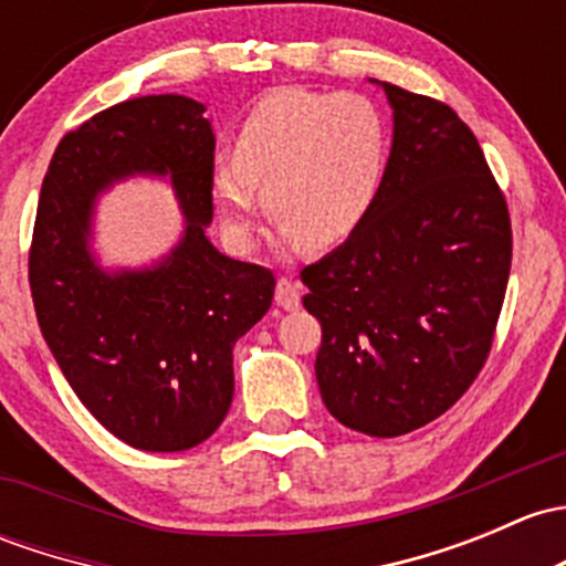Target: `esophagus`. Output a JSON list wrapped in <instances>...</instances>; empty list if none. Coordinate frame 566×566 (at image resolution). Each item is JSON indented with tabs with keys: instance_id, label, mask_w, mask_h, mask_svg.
I'll return each mask as SVG.
<instances>
[{
	"instance_id": "1",
	"label": "esophagus",
	"mask_w": 566,
	"mask_h": 566,
	"mask_svg": "<svg viewBox=\"0 0 566 566\" xmlns=\"http://www.w3.org/2000/svg\"><path fill=\"white\" fill-rule=\"evenodd\" d=\"M273 301L282 308H287V312H295V308L301 306V284L295 282V279L282 276L276 282V295H273Z\"/></svg>"
}]
</instances>
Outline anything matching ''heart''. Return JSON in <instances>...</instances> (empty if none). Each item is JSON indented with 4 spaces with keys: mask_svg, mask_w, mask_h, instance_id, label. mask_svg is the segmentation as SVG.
<instances>
[{
    "mask_svg": "<svg viewBox=\"0 0 566 566\" xmlns=\"http://www.w3.org/2000/svg\"><path fill=\"white\" fill-rule=\"evenodd\" d=\"M388 168L390 124L371 97L284 86L241 118L235 157L211 168V198L235 241H247L260 189L287 241L331 249L358 233Z\"/></svg>",
    "mask_w": 566,
    "mask_h": 566,
    "instance_id": "1",
    "label": "heart"
}]
</instances>
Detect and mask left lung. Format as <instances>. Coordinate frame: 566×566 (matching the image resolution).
<instances>
[{
	"instance_id": "left-lung-1",
	"label": "left lung",
	"mask_w": 566,
	"mask_h": 566,
	"mask_svg": "<svg viewBox=\"0 0 566 566\" xmlns=\"http://www.w3.org/2000/svg\"><path fill=\"white\" fill-rule=\"evenodd\" d=\"M390 168L358 233L301 271L323 325L317 385L338 423L401 437L469 390L491 353L513 260L483 148L450 105L392 83Z\"/></svg>"
}]
</instances>
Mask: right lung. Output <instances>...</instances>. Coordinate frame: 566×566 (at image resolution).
<instances>
[{
  "instance_id": "right-lung-1",
  "label": "right lung",
  "mask_w": 566,
  "mask_h": 566,
  "mask_svg": "<svg viewBox=\"0 0 566 566\" xmlns=\"http://www.w3.org/2000/svg\"><path fill=\"white\" fill-rule=\"evenodd\" d=\"M206 105L151 94L97 113L56 146L40 189L29 287L40 331L83 407L148 453L206 442L233 401V347L271 308L276 279L208 241L213 133ZM168 175L185 213L148 269L105 272L91 252L96 198Z\"/></svg>"
}]
</instances>
